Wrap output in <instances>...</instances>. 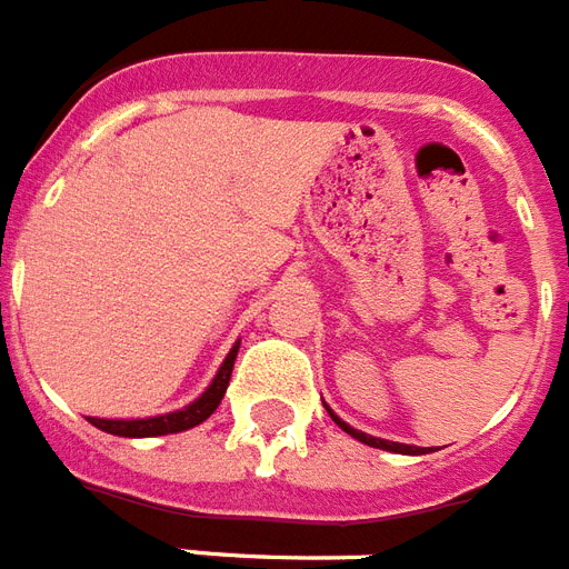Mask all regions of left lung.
Instances as JSON below:
<instances>
[{"label":"left lung","mask_w":569,"mask_h":569,"mask_svg":"<svg viewBox=\"0 0 569 569\" xmlns=\"http://www.w3.org/2000/svg\"><path fill=\"white\" fill-rule=\"evenodd\" d=\"M326 409H329V407H326ZM329 415H332V421L338 423V427L343 429L346 435H352L355 441L367 443V447L387 449V452H398V456H427V447H412V443H398V441H387V438H375V435H367V432H360V429L349 427V423H346L343 418H338L332 409H329Z\"/></svg>","instance_id":"1"}]
</instances>
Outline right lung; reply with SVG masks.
I'll use <instances>...</instances> for the list:
<instances>
[{
    "instance_id": "obj_1",
    "label": "right lung",
    "mask_w": 569,
    "mask_h": 569,
    "mask_svg": "<svg viewBox=\"0 0 569 569\" xmlns=\"http://www.w3.org/2000/svg\"><path fill=\"white\" fill-rule=\"evenodd\" d=\"M237 349H240V340H234L231 352L226 355V360L220 363L217 375L211 378V383L206 387V392L200 398H194L191 403H186L182 409L166 415H151V418H88L97 429L108 435H120V438H157V435H174L186 432V429L197 427L220 407L226 389H229L231 369H234Z\"/></svg>"
}]
</instances>
